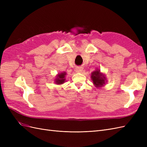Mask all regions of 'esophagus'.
Wrapping results in <instances>:
<instances>
[{
  "label": "esophagus",
  "instance_id": "34e87169",
  "mask_svg": "<svg viewBox=\"0 0 147 147\" xmlns=\"http://www.w3.org/2000/svg\"><path fill=\"white\" fill-rule=\"evenodd\" d=\"M83 68L82 67H77L76 69H75V71H76L77 72H82L83 71Z\"/></svg>",
  "mask_w": 147,
  "mask_h": 147
}]
</instances>
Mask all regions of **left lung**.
<instances>
[{
    "instance_id": "1",
    "label": "left lung",
    "mask_w": 147,
    "mask_h": 147,
    "mask_svg": "<svg viewBox=\"0 0 147 147\" xmlns=\"http://www.w3.org/2000/svg\"><path fill=\"white\" fill-rule=\"evenodd\" d=\"M91 77L93 83L97 88L104 86L105 84L106 77L104 74L100 72L99 69H96L94 72H92Z\"/></svg>"
}]
</instances>
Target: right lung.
I'll use <instances>...</instances> for the list:
<instances>
[{
  "label": "right lung",
  "instance_id": "obj_1",
  "mask_svg": "<svg viewBox=\"0 0 147 147\" xmlns=\"http://www.w3.org/2000/svg\"><path fill=\"white\" fill-rule=\"evenodd\" d=\"M65 75L66 73L65 72H61L57 75L56 78H55V83L57 84H61L65 82Z\"/></svg>",
  "mask_w": 147,
  "mask_h": 147
}]
</instances>
